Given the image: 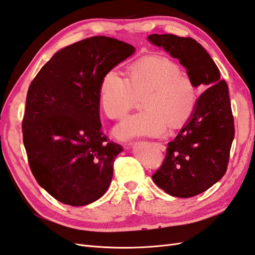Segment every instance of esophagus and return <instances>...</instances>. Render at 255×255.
Here are the masks:
<instances>
[{
  "label": "esophagus",
  "instance_id": "34e87169",
  "mask_svg": "<svg viewBox=\"0 0 255 255\" xmlns=\"http://www.w3.org/2000/svg\"><path fill=\"white\" fill-rule=\"evenodd\" d=\"M153 143H154V145L157 146V148H158L160 151H165V150H166V146H165L163 143H160V142H153Z\"/></svg>",
  "mask_w": 255,
  "mask_h": 255
}]
</instances>
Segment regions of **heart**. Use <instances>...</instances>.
Wrapping results in <instances>:
<instances>
[{"instance_id":"heart-1","label":"heart","mask_w":255,"mask_h":255,"mask_svg":"<svg viewBox=\"0 0 255 255\" xmlns=\"http://www.w3.org/2000/svg\"><path fill=\"white\" fill-rule=\"evenodd\" d=\"M142 96L145 110L130 116L115 130L121 139L160 136L169 126L180 128L190 119L198 103L194 81L181 73L175 61L161 55L136 60L128 67V78L111 69L100 83V104L112 120H122Z\"/></svg>"}]
</instances>
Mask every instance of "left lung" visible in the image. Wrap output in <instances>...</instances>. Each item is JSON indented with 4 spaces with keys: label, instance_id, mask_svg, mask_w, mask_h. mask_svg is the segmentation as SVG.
I'll return each mask as SVG.
<instances>
[{
    "label": "left lung",
    "instance_id": "obj_1",
    "mask_svg": "<svg viewBox=\"0 0 255 255\" xmlns=\"http://www.w3.org/2000/svg\"><path fill=\"white\" fill-rule=\"evenodd\" d=\"M148 38L179 59L196 86L209 87L187 125L168 142L163 164L152 175L168 195L190 198L212 187L227 171L235 134L229 87L210 54L195 39L172 34Z\"/></svg>",
    "mask_w": 255,
    "mask_h": 255
}]
</instances>
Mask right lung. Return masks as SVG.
Segmentation results:
<instances>
[{
	"mask_svg": "<svg viewBox=\"0 0 255 255\" xmlns=\"http://www.w3.org/2000/svg\"><path fill=\"white\" fill-rule=\"evenodd\" d=\"M134 51L115 38H86L58 51L29 85L22 121L29 168L61 203L87 205L110 186L123 148L102 130L100 83Z\"/></svg>",
	"mask_w": 255,
	"mask_h": 255,
	"instance_id": "1",
	"label": "right lung"
}]
</instances>
